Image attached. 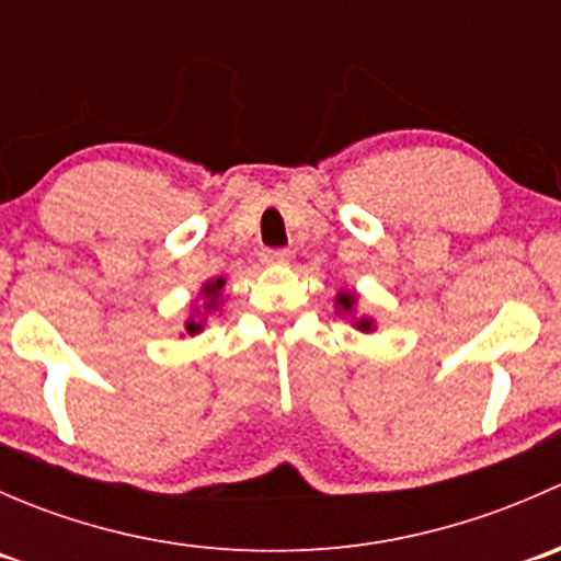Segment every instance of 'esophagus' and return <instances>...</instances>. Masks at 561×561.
I'll return each instance as SVG.
<instances>
[{
    "instance_id": "1",
    "label": "esophagus",
    "mask_w": 561,
    "mask_h": 561,
    "mask_svg": "<svg viewBox=\"0 0 561 561\" xmlns=\"http://www.w3.org/2000/svg\"><path fill=\"white\" fill-rule=\"evenodd\" d=\"M260 263L271 265V268H282V265L290 263V252L287 249H263L260 252Z\"/></svg>"
}]
</instances>
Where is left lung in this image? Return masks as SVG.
Masks as SVG:
<instances>
[{"mask_svg":"<svg viewBox=\"0 0 561 561\" xmlns=\"http://www.w3.org/2000/svg\"><path fill=\"white\" fill-rule=\"evenodd\" d=\"M333 307L339 309V314L353 317L355 307H358V293L355 290H339L336 298H333ZM353 328H358L360 333H371L375 331V320L371 317H353Z\"/></svg>","mask_w":561,"mask_h":561,"instance_id":"left-lung-1","label":"left lung"}]
</instances>
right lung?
I'll list each match as a JSON object with an SVG mask.
<instances>
[{"mask_svg":"<svg viewBox=\"0 0 561 561\" xmlns=\"http://www.w3.org/2000/svg\"><path fill=\"white\" fill-rule=\"evenodd\" d=\"M222 287H225L222 276L203 282L201 298H197V301H192V314L186 317V322H184L186 336H197V333L206 328L208 314L217 312V309L222 307Z\"/></svg>","mask_w":561,"mask_h":561,"instance_id":"obj_1","label":"right lung"}]
</instances>
